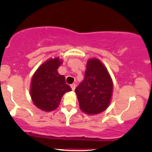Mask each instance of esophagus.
Masks as SVG:
<instances>
[{
    "mask_svg": "<svg viewBox=\"0 0 152 152\" xmlns=\"http://www.w3.org/2000/svg\"><path fill=\"white\" fill-rule=\"evenodd\" d=\"M76 85H75V84H72L71 85H70V87H71V88H72V90H73V91H74L75 90V89H76Z\"/></svg>",
    "mask_w": 152,
    "mask_h": 152,
    "instance_id": "obj_1",
    "label": "esophagus"
}]
</instances>
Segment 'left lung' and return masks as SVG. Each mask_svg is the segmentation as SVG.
<instances>
[{
    "mask_svg": "<svg viewBox=\"0 0 152 152\" xmlns=\"http://www.w3.org/2000/svg\"><path fill=\"white\" fill-rule=\"evenodd\" d=\"M113 82L108 70L98 59H89L85 79L75 90L81 110L87 114H99L109 107Z\"/></svg>",
    "mask_w": 152,
    "mask_h": 152,
    "instance_id": "1",
    "label": "left lung"
}]
</instances>
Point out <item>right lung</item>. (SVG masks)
<instances>
[{"instance_id":"right-lung-1","label":"right lung","mask_w":152,"mask_h":152,"mask_svg":"<svg viewBox=\"0 0 152 152\" xmlns=\"http://www.w3.org/2000/svg\"><path fill=\"white\" fill-rule=\"evenodd\" d=\"M62 63L59 58L48 59L32 76L31 97L36 107L45 112L56 110L63 95L71 91L65 76L57 72Z\"/></svg>"}]
</instances>
